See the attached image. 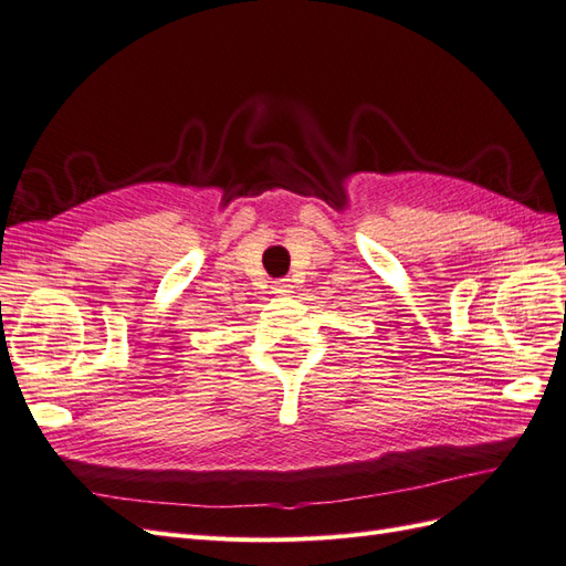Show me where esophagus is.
<instances>
[{
  "label": "esophagus",
  "mask_w": 566,
  "mask_h": 566,
  "mask_svg": "<svg viewBox=\"0 0 566 566\" xmlns=\"http://www.w3.org/2000/svg\"><path fill=\"white\" fill-rule=\"evenodd\" d=\"M292 280H286V277H282V280H274V284H272V289H274V294H289L292 292Z\"/></svg>",
  "instance_id": "esophagus-1"
}]
</instances>
